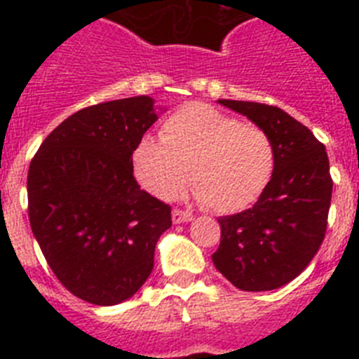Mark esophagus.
Segmentation results:
<instances>
[{
  "mask_svg": "<svg viewBox=\"0 0 359 359\" xmlns=\"http://www.w3.org/2000/svg\"><path fill=\"white\" fill-rule=\"evenodd\" d=\"M192 217H194V215L190 214V212H187V210H182V208H174V210H172V221L176 224L189 223V221H192Z\"/></svg>",
  "mask_w": 359,
  "mask_h": 359,
  "instance_id": "34e87169",
  "label": "esophagus"
}]
</instances>
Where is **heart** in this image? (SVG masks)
Instances as JSON below:
<instances>
[{
	"mask_svg": "<svg viewBox=\"0 0 359 359\" xmlns=\"http://www.w3.org/2000/svg\"><path fill=\"white\" fill-rule=\"evenodd\" d=\"M160 140L144 136L131 163L136 180L158 199L176 198L189 182L196 198L214 212L250 207L271 183L277 149L257 123L208 104H187L161 123Z\"/></svg>",
	"mask_w": 359,
	"mask_h": 359,
	"instance_id": "b5f03b06",
	"label": "heart"
}]
</instances>
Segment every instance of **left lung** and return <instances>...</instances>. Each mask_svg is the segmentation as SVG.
Instances as JSON below:
<instances>
[{"label": "left lung", "mask_w": 359, "mask_h": 359, "mask_svg": "<svg viewBox=\"0 0 359 359\" xmlns=\"http://www.w3.org/2000/svg\"><path fill=\"white\" fill-rule=\"evenodd\" d=\"M219 104L271 135L277 165L252 208L217 219L221 244L212 261L239 290H277L302 273L325 237L332 196L325 145L280 107L226 98Z\"/></svg>", "instance_id": "1"}]
</instances>
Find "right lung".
Segmentation results:
<instances>
[{"label":"right lung","instance_id":"add662e5","mask_svg":"<svg viewBox=\"0 0 359 359\" xmlns=\"http://www.w3.org/2000/svg\"><path fill=\"white\" fill-rule=\"evenodd\" d=\"M147 95L84 107L59 123L28 169V217L62 286L115 306L144 286L170 207L140 189L131 156L156 113Z\"/></svg>","mask_w":359,"mask_h":359}]
</instances>
